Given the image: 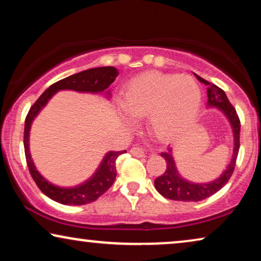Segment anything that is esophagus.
Masks as SVG:
<instances>
[{
	"instance_id": "1",
	"label": "esophagus",
	"mask_w": 261,
	"mask_h": 261,
	"mask_svg": "<svg viewBox=\"0 0 261 261\" xmlns=\"http://www.w3.org/2000/svg\"><path fill=\"white\" fill-rule=\"evenodd\" d=\"M130 153L137 158H142V156H146V151L142 147H133L130 149Z\"/></svg>"
}]
</instances>
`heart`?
I'll use <instances>...</instances> for the list:
<instances>
[{
    "label": "heart",
    "instance_id": "b5f03b06",
    "mask_svg": "<svg viewBox=\"0 0 261 261\" xmlns=\"http://www.w3.org/2000/svg\"><path fill=\"white\" fill-rule=\"evenodd\" d=\"M201 101V89L192 77L147 71L128 81L120 107L128 126L133 117L147 115L153 133L167 140L194 122Z\"/></svg>",
    "mask_w": 261,
    "mask_h": 261
}]
</instances>
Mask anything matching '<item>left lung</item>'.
<instances>
[{
    "instance_id": "left-lung-1",
    "label": "left lung",
    "mask_w": 261,
    "mask_h": 261,
    "mask_svg": "<svg viewBox=\"0 0 261 261\" xmlns=\"http://www.w3.org/2000/svg\"><path fill=\"white\" fill-rule=\"evenodd\" d=\"M195 76L201 83L206 85V96H208L206 107L220 110L230 124L231 133H233V154L226 170L216 179L210 180L208 183H195V181L185 179L179 173L176 162H174L173 148L169 146L167 152L162 153V156L166 162V170L162 176L155 178L154 187L160 195L172 201L198 202L216 194L228 183L230 176L233 174L239 148H240V120H239L237 110L228 101L226 92L217 85L203 80L198 74L195 73Z\"/></svg>"
}]
</instances>
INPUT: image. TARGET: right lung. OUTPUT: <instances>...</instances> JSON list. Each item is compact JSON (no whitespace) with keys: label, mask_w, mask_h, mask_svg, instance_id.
<instances>
[{"label":"right lung","mask_w":261,"mask_h":261,"mask_svg":"<svg viewBox=\"0 0 261 261\" xmlns=\"http://www.w3.org/2000/svg\"><path fill=\"white\" fill-rule=\"evenodd\" d=\"M117 74H119V71L114 66L95 67V69H89L71 74V76L52 84L47 90H45L44 94L31 107L30 112L27 114L26 121H24L23 146L28 170H30L31 176L38 188L47 197L60 204L83 205L96 201L113 185L116 178V159L126 151L107 152L92 176L84 180L83 183L74 185V187H58L46 179L39 172L33 159H32L30 151V132L32 123L42 108H45L49 99L60 90H72L84 92V94H103L106 95L107 98H110L112 94H110L109 87L115 81Z\"/></svg>","instance_id":"1"}]
</instances>
